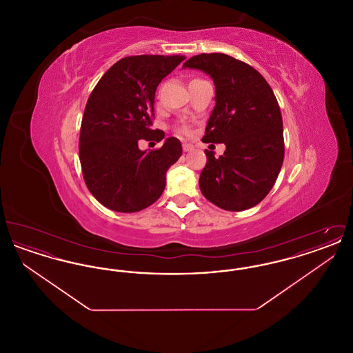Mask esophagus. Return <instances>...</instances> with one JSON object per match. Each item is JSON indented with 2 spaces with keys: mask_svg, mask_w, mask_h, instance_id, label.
Returning <instances> with one entry per match:
<instances>
[{
  "mask_svg": "<svg viewBox=\"0 0 353 353\" xmlns=\"http://www.w3.org/2000/svg\"><path fill=\"white\" fill-rule=\"evenodd\" d=\"M183 150H184V152L192 151V150H193V145L189 144V143H184V144H183Z\"/></svg>",
  "mask_w": 353,
  "mask_h": 353,
  "instance_id": "1",
  "label": "esophagus"
}]
</instances>
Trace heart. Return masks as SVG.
Wrapping results in <instances>:
<instances>
[{
  "mask_svg": "<svg viewBox=\"0 0 353 353\" xmlns=\"http://www.w3.org/2000/svg\"><path fill=\"white\" fill-rule=\"evenodd\" d=\"M179 131H180V132H183V134H186V132H188V130H186V128H184V127L179 128Z\"/></svg>",
  "mask_w": 353,
  "mask_h": 353,
  "instance_id": "obj_1",
  "label": "heart"
}]
</instances>
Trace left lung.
Wrapping results in <instances>:
<instances>
[{
    "label": "left lung",
    "mask_w": 353,
    "mask_h": 353,
    "mask_svg": "<svg viewBox=\"0 0 353 353\" xmlns=\"http://www.w3.org/2000/svg\"><path fill=\"white\" fill-rule=\"evenodd\" d=\"M183 68L201 70L213 79L216 105L202 141L226 145L219 159L205 151L208 160L199 180L202 194L223 210L250 209L269 194L283 164L278 101L255 68L230 55H194Z\"/></svg>",
    "instance_id": "left-lung-1"
}]
</instances>
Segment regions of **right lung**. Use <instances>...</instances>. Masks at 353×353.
I'll list each match as a JSON object with an SVG mask.
<instances>
[{
	"instance_id": "1",
	"label": "right lung",
	"mask_w": 353,
	"mask_h": 353,
	"mask_svg": "<svg viewBox=\"0 0 353 353\" xmlns=\"http://www.w3.org/2000/svg\"><path fill=\"white\" fill-rule=\"evenodd\" d=\"M183 55H134L108 68L84 108L79 159L84 183L105 208L134 213L157 201L168 170L181 156L179 139L163 147L140 151V140L160 141L164 132L152 130L154 92L177 68Z\"/></svg>"
}]
</instances>
